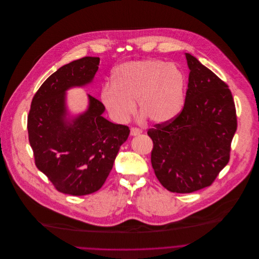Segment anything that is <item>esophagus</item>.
Listing matches in <instances>:
<instances>
[{
    "instance_id": "obj_1",
    "label": "esophagus",
    "mask_w": 259,
    "mask_h": 259,
    "mask_svg": "<svg viewBox=\"0 0 259 259\" xmlns=\"http://www.w3.org/2000/svg\"><path fill=\"white\" fill-rule=\"evenodd\" d=\"M140 134H142V131L140 128H137V127L131 128V136H138Z\"/></svg>"
}]
</instances>
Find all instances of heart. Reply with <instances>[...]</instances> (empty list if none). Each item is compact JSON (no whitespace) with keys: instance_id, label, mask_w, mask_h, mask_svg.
<instances>
[{"instance_id":"b5f03b06","label":"heart","mask_w":259,"mask_h":259,"mask_svg":"<svg viewBox=\"0 0 259 259\" xmlns=\"http://www.w3.org/2000/svg\"><path fill=\"white\" fill-rule=\"evenodd\" d=\"M187 78L175 64L159 59H145L123 63L113 73V83L101 91V101L111 117L126 122L139 109L155 123L176 118L185 104Z\"/></svg>"}]
</instances>
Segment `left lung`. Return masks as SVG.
<instances>
[{
    "label": "left lung",
    "instance_id": "obj_1",
    "mask_svg": "<svg viewBox=\"0 0 259 259\" xmlns=\"http://www.w3.org/2000/svg\"><path fill=\"white\" fill-rule=\"evenodd\" d=\"M190 69L182 112L148 131L153 141L152 167L160 184L174 193L210 186L230 160L237 131L230 89L197 58L186 53Z\"/></svg>",
    "mask_w": 259,
    "mask_h": 259
}]
</instances>
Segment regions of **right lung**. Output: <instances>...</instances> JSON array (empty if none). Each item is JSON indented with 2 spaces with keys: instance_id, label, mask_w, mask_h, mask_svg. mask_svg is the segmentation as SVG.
<instances>
[{
  "instance_id": "1",
  "label": "right lung",
  "mask_w": 259,
  "mask_h": 259,
  "mask_svg": "<svg viewBox=\"0 0 259 259\" xmlns=\"http://www.w3.org/2000/svg\"><path fill=\"white\" fill-rule=\"evenodd\" d=\"M99 57H83L51 74L35 93L27 117L28 140L36 167L55 188L72 196L98 191L113 167L130 128L102 116L105 107L88 95L85 111L71 115L66 92L90 84Z\"/></svg>"
}]
</instances>
